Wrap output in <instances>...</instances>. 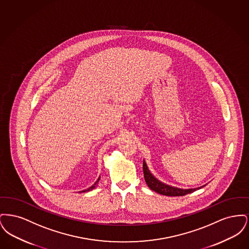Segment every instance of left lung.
<instances>
[{
  "label": "left lung",
  "instance_id": "8db88e82",
  "mask_svg": "<svg viewBox=\"0 0 249 249\" xmlns=\"http://www.w3.org/2000/svg\"><path fill=\"white\" fill-rule=\"evenodd\" d=\"M142 171H143L144 180H145L148 188L150 190H154L159 194L165 195V196H184L188 193L193 192V191L196 190V189H194V190H182V189L174 188V187H171V186H168V185L161 183L160 181H159L158 179H156L152 176V174L149 172V170L146 166V163L144 161L142 162Z\"/></svg>",
  "mask_w": 249,
  "mask_h": 249
}]
</instances>
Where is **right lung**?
Listing matches in <instances>:
<instances>
[{"label": "right lung", "instance_id": "add662e5", "mask_svg": "<svg viewBox=\"0 0 249 249\" xmlns=\"http://www.w3.org/2000/svg\"><path fill=\"white\" fill-rule=\"evenodd\" d=\"M98 182H99V180H97V182H96V183H95L94 185H93V186H92V187H90V188H89V189H88V190H83V192H86V191H89V190H93V189H95V187H96V186H97V184H98Z\"/></svg>", "mask_w": 249, "mask_h": 249}]
</instances>
